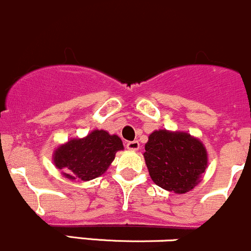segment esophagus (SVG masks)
<instances>
[{
	"mask_svg": "<svg viewBox=\"0 0 251 251\" xmlns=\"http://www.w3.org/2000/svg\"><path fill=\"white\" fill-rule=\"evenodd\" d=\"M126 148L131 151H137L139 149V142L138 141H133V142H127L126 144Z\"/></svg>",
	"mask_w": 251,
	"mask_h": 251,
	"instance_id": "34e87169",
	"label": "esophagus"
}]
</instances>
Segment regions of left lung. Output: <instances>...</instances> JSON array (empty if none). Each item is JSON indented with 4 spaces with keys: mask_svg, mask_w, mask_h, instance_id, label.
Wrapping results in <instances>:
<instances>
[{
    "mask_svg": "<svg viewBox=\"0 0 251 251\" xmlns=\"http://www.w3.org/2000/svg\"><path fill=\"white\" fill-rule=\"evenodd\" d=\"M144 148L143 156L151 180L174 194L191 191L208 167L204 144L184 131L155 130Z\"/></svg>",
    "mask_w": 251,
    "mask_h": 251,
    "instance_id": "obj_1",
    "label": "left lung"
}]
</instances>
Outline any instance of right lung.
<instances>
[{"label":"right lung","instance_id":"1","mask_svg":"<svg viewBox=\"0 0 251 251\" xmlns=\"http://www.w3.org/2000/svg\"><path fill=\"white\" fill-rule=\"evenodd\" d=\"M119 150H124L120 137L94 130L83 138L60 144L52 152V162L65 178L89 181L108 170Z\"/></svg>","mask_w":251,"mask_h":251}]
</instances>
